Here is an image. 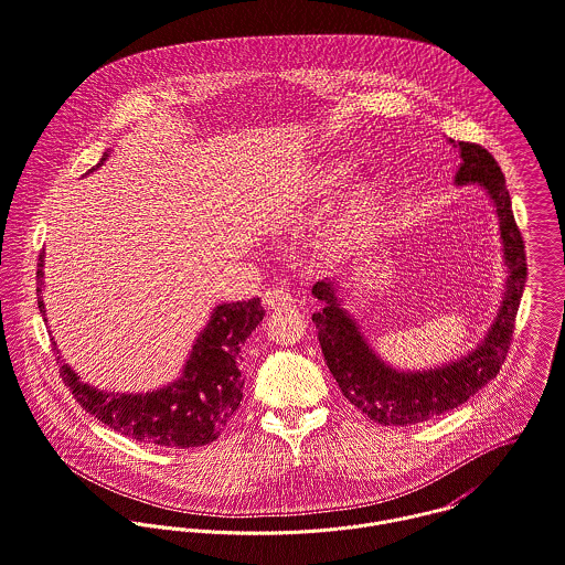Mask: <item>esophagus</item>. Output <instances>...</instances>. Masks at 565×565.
Masks as SVG:
<instances>
[{"mask_svg": "<svg viewBox=\"0 0 565 565\" xmlns=\"http://www.w3.org/2000/svg\"><path fill=\"white\" fill-rule=\"evenodd\" d=\"M291 302H294L291 294L287 289H282V287H267L263 291V305L267 309H282V307H289Z\"/></svg>", "mask_w": 565, "mask_h": 565, "instance_id": "esophagus-1", "label": "esophagus"}]
</instances>
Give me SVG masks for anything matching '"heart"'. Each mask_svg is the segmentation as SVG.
<instances>
[{
	"label": "heart",
	"mask_w": 565,
	"mask_h": 565,
	"mask_svg": "<svg viewBox=\"0 0 565 565\" xmlns=\"http://www.w3.org/2000/svg\"><path fill=\"white\" fill-rule=\"evenodd\" d=\"M349 180V171H344V169H340V171H335L327 182H329V186H340L342 182H347Z\"/></svg>",
	"instance_id": "obj_1"
}]
</instances>
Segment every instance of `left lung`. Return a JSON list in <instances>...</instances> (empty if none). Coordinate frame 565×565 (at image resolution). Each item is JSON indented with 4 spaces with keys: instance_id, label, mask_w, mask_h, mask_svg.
<instances>
[{
    "instance_id": "1",
    "label": "left lung",
    "mask_w": 565,
    "mask_h": 565,
    "mask_svg": "<svg viewBox=\"0 0 565 565\" xmlns=\"http://www.w3.org/2000/svg\"><path fill=\"white\" fill-rule=\"evenodd\" d=\"M458 149L462 164L456 173V184H482L493 196L509 265L507 294L498 320L487 340L469 358L436 371L396 373L376 360L355 322L340 309L333 287L324 280L313 285L318 300L327 302L322 311L313 313L324 362L342 394L379 425H416L462 405L500 373L513 342L529 269L524 238L495 158L476 142H458Z\"/></svg>"
}]
</instances>
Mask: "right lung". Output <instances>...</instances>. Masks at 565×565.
Wrapping results in <instances>:
<instances>
[{
  "instance_id": "right-lung-1",
  "label": "right lung",
  "mask_w": 565,
  "mask_h": 565,
  "mask_svg": "<svg viewBox=\"0 0 565 565\" xmlns=\"http://www.w3.org/2000/svg\"><path fill=\"white\" fill-rule=\"evenodd\" d=\"M41 278L43 252L36 263V305L45 320ZM263 316L258 298L216 307L192 347L182 379L151 394L100 392L83 383L67 364L58 373L85 412L127 438L175 449L210 445L241 405V349ZM52 349L56 351V344Z\"/></svg>"
}]
</instances>
